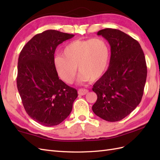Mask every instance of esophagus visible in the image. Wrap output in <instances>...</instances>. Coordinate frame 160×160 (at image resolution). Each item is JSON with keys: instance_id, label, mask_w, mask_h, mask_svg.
<instances>
[{"instance_id": "esophagus-1", "label": "esophagus", "mask_w": 160, "mask_h": 160, "mask_svg": "<svg viewBox=\"0 0 160 160\" xmlns=\"http://www.w3.org/2000/svg\"><path fill=\"white\" fill-rule=\"evenodd\" d=\"M88 91L87 89H80L79 90H78V94L80 95V96H84V95H86L87 93H88Z\"/></svg>"}]
</instances>
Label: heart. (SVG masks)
Returning <instances> with one entry per match:
<instances>
[{
	"label": "heart",
	"instance_id": "b5f03b06",
	"mask_svg": "<svg viewBox=\"0 0 160 160\" xmlns=\"http://www.w3.org/2000/svg\"><path fill=\"white\" fill-rule=\"evenodd\" d=\"M110 61V49L101 38L76 40L64 47L62 55L57 56L54 64L64 82L71 84L80 71L78 82L96 81L107 71Z\"/></svg>",
	"mask_w": 160,
	"mask_h": 160
}]
</instances>
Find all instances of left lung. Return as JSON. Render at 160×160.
Returning a JSON list of instances; mask_svg holds the SVG:
<instances>
[{"instance_id":"obj_1","label":"left lung","mask_w":160,"mask_h":160,"mask_svg":"<svg viewBox=\"0 0 160 160\" xmlns=\"http://www.w3.org/2000/svg\"><path fill=\"white\" fill-rule=\"evenodd\" d=\"M111 46L107 71L93 84L97 100L92 110L108 122L127 117L140 103L147 76V67L142 47L135 40L115 29H104L97 33Z\"/></svg>"}]
</instances>
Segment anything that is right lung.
I'll return each instance as SVG.
<instances>
[{"label": "right lung", "instance_id": "1", "mask_svg": "<svg viewBox=\"0 0 160 160\" xmlns=\"http://www.w3.org/2000/svg\"><path fill=\"white\" fill-rule=\"evenodd\" d=\"M74 36L56 30L34 36L24 46L18 61L17 87L29 117L45 127L60 124L72 111L77 90L59 79L54 53Z\"/></svg>", "mask_w": 160, "mask_h": 160}]
</instances>
